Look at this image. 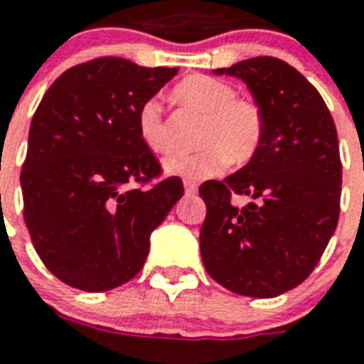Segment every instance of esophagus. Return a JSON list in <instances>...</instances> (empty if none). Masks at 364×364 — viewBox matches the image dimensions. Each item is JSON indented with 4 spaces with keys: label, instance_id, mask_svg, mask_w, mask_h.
Masks as SVG:
<instances>
[{
    "label": "esophagus",
    "instance_id": "34e87169",
    "mask_svg": "<svg viewBox=\"0 0 364 364\" xmlns=\"http://www.w3.org/2000/svg\"><path fill=\"white\" fill-rule=\"evenodd\" d=\"M183 185H185V193L187 194H194L196 191H198V185H196L194 181H191V179H185V181H183Z\"/></svg>",
    "mask_w": 364,
    "mask_h": 364
}]
</instances>
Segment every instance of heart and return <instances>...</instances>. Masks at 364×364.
I'll return each mask as SVG.
<instances>
[{"instance_id": "1", "label": "heart", "mask_w": 364, "mask_h": 364, "mask_svg": "<svg viewBox=\"0 0 364 364\" xmlns=\"http://www.w3.org/2000/svg\"><path fill=\"white\" fill-rule=\"evenodd\" d=\"M173 96L181 105L204 117L194 153L168 156V173L200 181L221 173L228 166H245L257 156L264 139V113L253 100L240 98L227 81L210 75H191L177 82ZM137 132L149 151L156 154L170 149L159 100H147L137 113Z\"/></svg>"}]
</instances>
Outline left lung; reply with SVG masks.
<instances>
[{
  "label": "left lung",
  "mask_w": 364,
  "mask_h": 364,
  "mask_svg": "<svg viewBox=\"0 0 364 364\" xmlns=\"http://www.w3.org/2000/svg\"><path fill=\"white\" fill-rule=\"evenodd\" d=\"M215 73L247 85L264 113V139L242 170L200 185L208 208L200 253L223 287L272 299L310 276L336 230L338 134L321 94L283 60L257 56ZM234 196L250 204L240 208Z\"/></svg>",
  "instance_id": "8db88e82"
}]
</instances>
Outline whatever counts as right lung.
Segmentation results:
<instances>
[{
    "label": "right lung",
    "instance_id": "obj_1",
    "mask_svg": "<svg viewBox=\"0 0 364 364\" xmlns=\"http://www.w3.org/2000/svg\"><path fill=\"white\" fill-rule=\"evenodd\" d=\"M177 68L119 56L64 71L37 105L20 171L24 223L60 282L109 291L145 264L149 238L183 196L137 132V113Z\"/></svg>",
    "mask_w": 364,
    "mask_h": 364
}]
</instances>
